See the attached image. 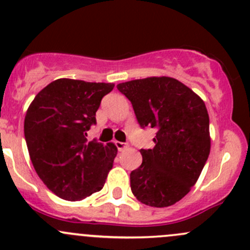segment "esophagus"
<instances>
[{
    "mask_svg": "<svg viewBox=\"0 0 250 250\" xmlns=\"http://www.w3.org/2000/svg\"><path fill=\"white\" fill-rule=\"evenodd\" d=\"M116 147H117L118 151L122 152V151H125V148H128L129 145H128V144H125V143H121V141H116Z\"/></svg>",
    "mask_w": 250,
    "mask_h": 250,
    "instance_id": "34e87169",
    "label": "esophagus"
}]
</instances>
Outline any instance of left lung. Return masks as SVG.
<instances>
[{
    "label": "left lung",
    "mask_w": 250,
    "mask_h": 250,
    "mask_svg": "<svg viewBox=\"0 0 250 250\" xmlns=\"http://www.w3.org/2000/svg\"><path fill=\"white\" fill-rule=\"evenodd\" d=\"M141 128H157L156 146L140 149L143 163L130 172V188L147 206L167 207L196 183L211 149L209 117L204 101L169 77L118 83Z\"/></svg>",
    "instance_id": "8db88e82"
}]
</instances>
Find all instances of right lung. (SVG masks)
Segmentation results:
<instances>
[{
  "instance_id": "obj_1",
  "label": "right lung",
  "mask_w": 250,
  "mask_h": 250,
  "mask_svg": "<svg viewBox=\"0 0 250 250\" xmlns=\"http://www.w3.org/2000/svg\"><path fill=\"white\" fill-rule=\"evenodd\" d=\"M114 83L57 79L39 92L23 123L31 162L59 198L80 201L102 190L117 147L87 141L102 98Z\"/></svg>"
}]
</instances>
